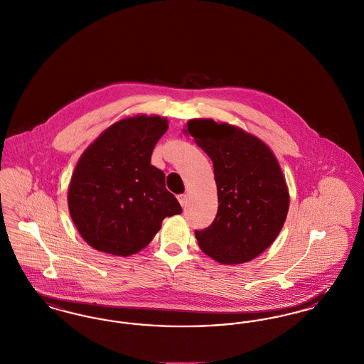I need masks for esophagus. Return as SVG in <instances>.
Returning a JSON list of instances; mask_svg holds the SVG:
<instances>
[{"label":"esophagus","instance_id":"34e87169","mask_svg":"<svg viewBox=\"0 0 364 364\" xmlns=\"http://www.w3.org/2000/svg\"><path fill=\"white\" fill-rule=\"evenodd\" d=\"M178 201H179V204L182 206H186L188 204V196L186 194H181V196H178Z\"/></svg>","mask_w":364,"mask_h":364}]
</instances>
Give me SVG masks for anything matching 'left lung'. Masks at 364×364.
<instances>
[{
	"mask_svg": "<svg viewBox=\"0 0 364 364\" xmlns=\"http://www.w3.org/2000/svg\"><path fill=\"white\" fill-rule=\"evenodd\" d=\"M183 132L212 160L218 186V215L196 231L200 249L224 265L252 261L287 219L289 193L277 159L257 136L225 122L196 118Z\"/></svg>",
	"mask_w": 364,
	"mask_h": 364,
	"instance_id": "obj_1",
	"label": "left lung"
}]
</instances>
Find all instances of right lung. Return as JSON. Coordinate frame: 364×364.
I'll list each match as a JSON object with an SVG mask.
<instances>
[{
    "label": "right lung",
    "mask_w": 364,
    "mask_h": 364,
    "mask_svg": "<svg viewBox=\"0 0 364 364\" xmlns=\"http://www.w3.org/2000/svg\"><path fill=\"white\" fill-rule=\"evenodd\" d=\"M167 129L166 117H127L102 132L80 156L68 208L81 237L97 252L139 253L158 234L164 218L182 213L166 189V175L151 164Z\"/></svg>",
    "instance_id": "add662e5"
}]
</instances>
